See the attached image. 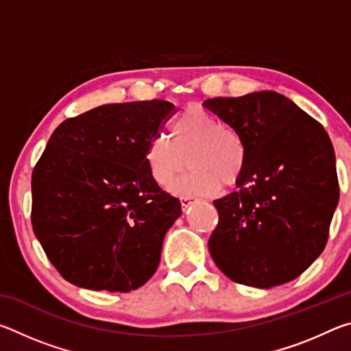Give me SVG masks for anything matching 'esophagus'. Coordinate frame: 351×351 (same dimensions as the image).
<instances>
[{"mask_svg":"<svg viewBox=\"0 0 351 351\" xmlns=\"http://www.w3.org/2000/svg\"><path fill=\"white\" fill-rule=\"evenodd\" d=\"M193 201H192V198L190 197H181V206H182V209H187V207L192 204Z\"/></svg>","mask_w":351,"mask_h":351,"instance_id":"34e87169","label":"esophagus"}]
</instances>
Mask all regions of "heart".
<instances>
[{
	"mask_svg": "<svg viewBox=\"0 0 351 351\" xmlns=\"http://www.w3.org/2000/svg\"><path fill=\"white\" fill-rule=\"evenodd\" d=\"M170 130L171 139L156 136L145 150L147 169L159 187L169 189L187 164L192 171L173 187L182 197H212L223 182L230 187L241 180L247 148L235 128L199 106H189Z\"/></svg>",
	"mask_w": 351,
	"mask_h": 351,
	"instance_id": "1",
	"label": "heart"
}]
</instances>
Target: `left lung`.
<instances>
[{
	"label": "left lung",
	"instance_id": "left-lung-1",
	"mask_svg": "<svg viewBox=\"0 0 351 351\" xmlns=\"http://www.w3.org/2000/svg\"><path fill=\"white\" fill-rule=\"evenodd\" d=\"M247 148L239 190L215 199L209 252L224 276L254 288L299 277L320 254L339 201L331 141L288 97L258 91L204 102Z\"/></svg>",
	"mask_w": 351,
	"mask_h": 351
}]
</instances>
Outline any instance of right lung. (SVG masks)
<instances>
[{
    "label": "right lung",
    "mask_w": 351,
    "mask_h": 351,
    "mask_svg": "<svg viewBox=\"0 0 351 351\" xmlns=\"http://www.w3.org/2000/svg\"><path fill=\"white\" fill-rule=\"evenodd\" d=\"M173 112L158 99L110 104L52 133L32 171V228L64 280L128 293L158 269L181 203L152 180L145 150Z\"/></svg>",
    "instance_id": "1"
}]
</instances>
